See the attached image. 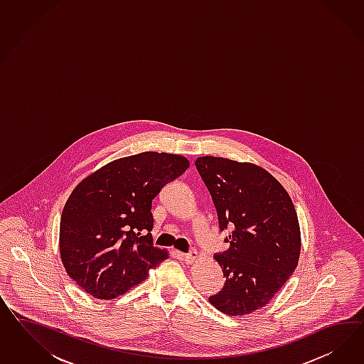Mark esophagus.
Returning a JSON list of instances; mask_svg holds the SVG:
<instances>
[{
  "instance_id": "obj_1",
  "label": "esophagus",
  "mask_w": 364,
  "mask_h": 364,
  "mask_svg": "<svg viewBox=\"0 0 364 364\" xmlns=\"http://www.w3.org/2000/svg\"><path fill=\"white\" fill-rule=\"evenodd\" d=\"M198 252L196 251H191L189 254L183 255V257H184V262L188 263V264H191V263H193L196 259H198Z\"/></svg>"
}]
</instances>
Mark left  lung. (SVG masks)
<instances>
[{
    "instance_id": "8db88e82",
    "label": "left lung",
    "mask_w": 364,
    "mask_h": 364,
    "mask_svg": "<svg viewBox=\"0 0 364 364\" xmlns=\"http://www.w3.org/2000/svg\"><path fill=\"white\" fill-rule=\"evenodd\" d=\"M230 248L215 255L225 283L210 296L215 309L242 316L264 307L295 271L300 227L283 186L262 166L203 156L195 161Z\"/></svg>"
}]
</instances>
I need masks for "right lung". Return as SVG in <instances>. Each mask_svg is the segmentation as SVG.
Returning a JSON list of instances; mask_svg holds the SVG:
<instances>
[{
  "mask_svg": "<svg viewBox=\"0 0 364 364\" xmlns=\"http://www.w3.org/2000/svg\"><path fill=\"white\" fill-rule=\"evenodd\" d=\"M188 166L184 156L143 152L110 161L73 189L60 221V255L87 294L122 296L166 260L151 235L152 200Z\"/></svg>",
  "mask_w": 364,
  "mask_h": 364,
  "instance_id": "add662e5",
  "label": "right lung"
}]
</instances>
